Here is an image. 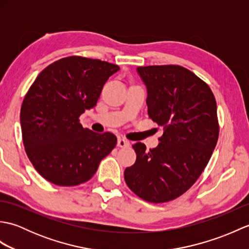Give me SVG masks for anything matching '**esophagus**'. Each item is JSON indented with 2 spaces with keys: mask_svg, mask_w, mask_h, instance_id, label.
Segmentation results:
<instances>
[{
  "mask_svg": "<svg viewBox=\"0 0 249 249\" xmlns=\"http://www.w3.org/2000/svg\"><path fill=\"white\" fill-rule=\"evenodd\" d=\"M116 145H118L119 147H126V146L129 145V141H127L124 138H119L118 139V144H116Z\"/></svg>",
  "mask_w": 249,
  "mask_h": 249,
  "instance_id": "esophagus-1",
  "label": "esophagus"
}]
</instances>
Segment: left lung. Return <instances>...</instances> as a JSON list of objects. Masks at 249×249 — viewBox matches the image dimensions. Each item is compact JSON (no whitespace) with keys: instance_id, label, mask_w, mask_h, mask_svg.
<instances>
[{"instance_id":"obj_1","label":"left lung","mask_w":249,"mask_h":249,"mask_svg":"<svg viewBox=\"0 0 249 249\" xmlns=\"http://www.w3.org/2000/svg\"><path fill=\"white\" fill-rule=\"evenodd\" d=\"M137 72L146 87L147 113L165 131L150 151L141 142L133 145L137 160L124 178L143 200L167 202L192 187L208 165L218 139L217 106L208 84L182 66Z\"/></svg>"}]
</instances>
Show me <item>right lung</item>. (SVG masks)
Returning <instances> with one entry per match:
<instances>
[{
    "instance_id": "add662e5",
    "label": "right lung",
    "mask_w": 249,
    "mask_h": 249,
    "mask_svg": "<svg viewBox=\"0 0 249 249\" xmlns=\"http://www.w3.org/2000/svg\"><path fill=\"white\" fill-rule=\"evenodd\" d=\"M118 65L68 56L41 71L23 99L20 124L26 155L47 181L75 186L89 181L116 145L111 133L84 129L79 116L92 109Z\"/></svg>"
}]
</instances>
